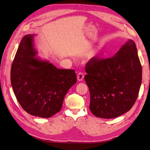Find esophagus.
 I'll use <instances>...</instances> for the list:
<instances>
[{"instance_id":"esophagus-1","label":"esophagus","mask_w":150,"mask_h":150,"mask_svg":"<svg viewBox=\"0 0 150 150\" xmlns=\"http://www.w3.org/2000/svg\"><path fill=\"white\" fill-rule=\"evenodd\" d=\"M77 79H78V81H83V79H84V75L82 72H79V73L78 74V76H77Z\"/></svg>"}]
</instances>
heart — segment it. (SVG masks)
<instances>
[{"label": "heart", "mask_w": 150, "mask_h": 150, "mask_svg": "<svg viewBox=\"0 0 150 150\" xmlns=\"http://www.w3.org/2000/svg\"><path fill=\"white\" fill-rule=\"evenodd\" d=\"M97 52H94L91 54H90L89 55H88L87 57H86V62H89V61H91L92 60H93L97 56Z\"/></svg>", "instance_id": "1"}]
</instances>
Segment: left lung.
Instances as JSON below:
<instances>
[{
	"label": "left lung",
	"instance_id": "obj_1",
	"mask_svg": "<svg viewBox=\"0 0 150 150\" xmlns=\"http://www.w3.org/2000/svg\"><path fill=\"white\" fill-rule=\"evenodd\" d=\"M86 72L89 109L94 116L115 118L131 110L142 81V67L133 40L128 39L112 57L88 62Z\"/></svg>",
	"mask_w": 150,
	"mask_h": 150
}]
</instances>
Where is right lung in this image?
<instances>
[{"instance_id":"right-lung-1","label":"right lung","mask_w":150,"mask_h":150,"mask_svg":"<svg viewBox=\"0 0 150 150\" xmlns=\"http://www.w3.org/2000/svg\"><path fill=\"white\" fill-rule=\"evenodd\" d=\"M34 34L22 39L11 67V81L15 96L29 115L50 117L61 110L67 92L76 84L73 69H58L37 57Z\"/></svg>"}]
</instances>
